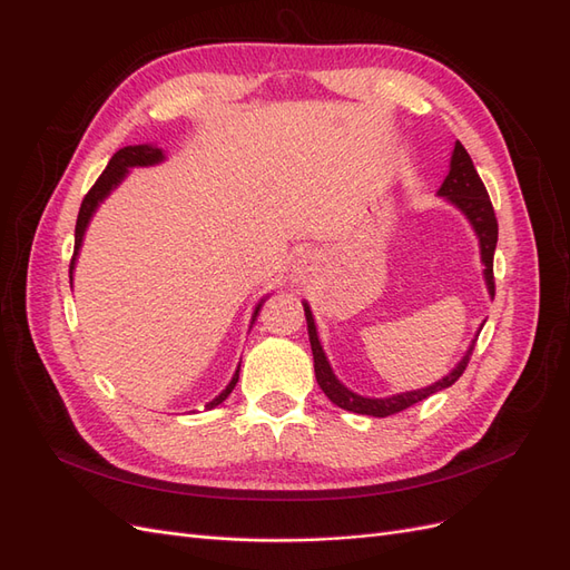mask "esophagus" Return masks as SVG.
Instances as JSON below:
<instances>
[{"instance_id": "obj_1", "label": "esophagus", "mask_w": 570, "mask_h": 570, "mask_svg": "<svg viewBox=\"0 0 570 570\" xmlns=\"http://www.w3.org/2000/svg\"><path fill=\"white\" fill-rule=\"evenodd\" d=\"M312 271H314L312 256H306V254L297 256V262H295V273H297V278H306V275L312 273Z\"/></svg>"}]
</instances>
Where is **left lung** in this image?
<instances>
[{
  "instance_id": "8db88e82",
  "label": "left lung",
  "mask_w": 570,
  "mask_h": 570,
  "mask_svg": "<svg viewBox=\"0 0 570 570\" xmlns=\"http://www.w3.org/2000/svg\"><path fill=\"white\" fill-rule=\"evenodd\" d=\"M440 197H444L446 202H452L456 209L463 212V216L471 220V226L480 239V258L485 264V283L490 295L494 297V273H492V262H494V247H497V216L492 209V202L485 185H482L478 170L469 157V151L456 140L454 151H452V164H450V176L444 178L442 187H440ZM304 316H306V327H308V342H312V352H314V371H316V381L321 385V390L325 392L327 400L333 404H337L340 409H347L354 413H364V416H375V419H385L392 416L396 411H404L413 404L423 402L425 396L435 394L444 387L454 385L461 373L469 366V358L473 354L475 342L465 352V356L459 361L456 368H452L450 375H444L442 381H438L435 385H428L423 390H413V392H402V394H392V396H383V400H373V396H361L352 390L344 387L331 364H327L325 352L318 342V333H316V323L312 316V308L304 302Z\"/></svg>"
}]
</instances>
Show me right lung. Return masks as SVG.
Returning a JSON list of instances; mask_svg holds the SVG:
<instances>
[{
  "label": "right lung",
  "mask_w": 570,
  "mask_h": 570,
  "mask_svg": "<svg viewBox=\"0 0 570 570\" xmlns=\"http://www.w3.org/2000/svg\"><path fill=\"white\" fill-rule=\"evenodd\" d=\"M159 161H164V151H161L159 147H151V145H130V147H124V149H118V151L114 154V157L109 159V164H107V168H105V174H101V176L97 178V183L90 187V193L85 195V199H82V204H80L78 220H76V247H73L71 268H68V273H71V285H73V268H76V258H78V252H80V245H82V235H85V228H88V223H90L92 214L97 212L99 202H105V197L111 193V189H114L120 180L126 178L128 168H132V166H154V164H159ZM262 304H264V299L256 304L252 323L256 321L258 308H262ZM237 377H239V366H237V371H235V375H233V381L228 383V387L223 390V392L216 396V400H212L209 404H206V409H214V406H218L223 400H226V396L235 390Z\"/></svg>",
  "instance_id": "1"
}]
</instances>
